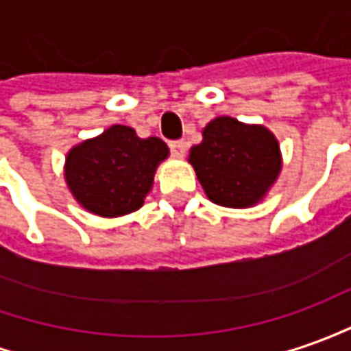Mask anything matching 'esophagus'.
Segmentation results:
<instances>
[{
	"label": "esophagus",
	"mask_w": 351,
	"mask_h": 351,
	"mask_svg": "<svg viewBox=\"0 0 351 351\" xmlns=\"http://www.w3.org/2000/svg\"><path fill=\"white\" fill-rule=\"evenodd\" d=\"M186 149H188V144H186L184 140H176V142H171V152H173L176 157H184Z\"/></svg>",
	"instance_id": "1"
}]
</instances>
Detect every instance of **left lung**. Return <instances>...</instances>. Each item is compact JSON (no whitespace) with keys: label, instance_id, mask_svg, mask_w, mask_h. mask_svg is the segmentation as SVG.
Masks as SVG:
<instances>
[{"label":"left lung","instance_id":"1","mask_svg":"<svg viewBox=\"0 0 351 351\" xmlns=\"http://www.w3.org/2000/svg\"><path fill=\"white\" fill-rule=\"evenodd\" d=\"M202 136L204 140L190 147L188 163L207 197L232 209L263 202L282 171L276 136L267 126L226 115L209 121Z\"/></svg>","mask_w":351,"mask_h":351}]
</instances>
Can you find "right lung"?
Wrapping results in <instances>:
<instances>
[{"instance_id":"obj_1","label":"right lung","mask_w":351,"mask_h":351,"mask_svg":"<svg viewBox=\"0 0 351 351\" xmlns=\"http://www.w3.org/2000/svg\"><path fill=\"white\" fill-rule=\"evenodd\" d=\"M167 157L163 140L140 138L130 126L113 125L69 149L66 188L88 213L106 219L128 215L144 206L157 167Z\"/></svg>"}]
</instances>
